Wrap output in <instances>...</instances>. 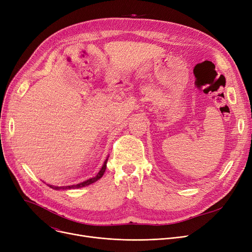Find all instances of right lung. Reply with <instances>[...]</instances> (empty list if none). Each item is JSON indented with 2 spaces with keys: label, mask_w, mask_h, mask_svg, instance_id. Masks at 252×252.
Instances as JSON below:
<instances>
[{
  "label": "right lung",
  "mask_w": 252,
  "mask_h": 252,
  "mask_svg": "<svg viewBox=\"0 0 252 252\" xmlns=\"http://www.w3.org/2000/svg\"><path fill=\"white\" fill-rule=\"evenodd\" d=\"M108 157H109V156H107V158H106L104 163H103V165H102V167H101V169L99 170V173H98L94 178H91V179H89V180H87V181H84V182L79 183V184H76V185H70V186L58 187V186H53V185H48V186H50V188L54 189V190H70V189H78V188H83V187L89 186V185L97 182L98 180H100V179L103 177V175H104V173H105V170H106V166H107L106 164H107Z\"/></svg>",
  "instance_id": "obj_1"
}]
</instances>
